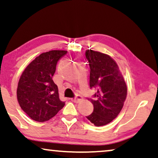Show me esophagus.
<instances>
[{"mask_svg": "<svg viewBox=\"0 0 158 158\" xmlns=\"http://www.w3.org/2000/svg\"><path fill=\"white\" fill-rule=\"evenodd\" d=\"M82 100H83V98L81 95H77L76 97L74 98H71V100L73 102H76V103H78V102H81Z\"/></svg>", "mask_w": 158, "mask_h": 158, "instance_id": "1", "label": "esophagus"}]
</instances>
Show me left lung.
<instances>
[{
	"instance_id": "obj_1",
	"label": "left lung",
	"mask_w": 158,
	"mask_h": 158,
	"mask_svg": "<svg viewBox=\"0 0 158 158\" xmlns=\"http://www.w3.org/2000/svg\"><path fill=\"white\" fill-rule=\"evenodd\" d=\"M90 65V87L97 89L93 112L87 118L95 126L108 124L120 113L126 99L127 88L118 64L108 55L87 50Z\"/></svg>"
}]
</instances>
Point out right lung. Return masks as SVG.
I'll return each mask as SVG.
<instances>
[{
    "mask_svg": "<svg viewBox=\"0 0 158 158\" xmlns=\"http://www.w3.org/2000/svg\"><path fill=\"white\" fill-rule=\"evenodd\" d=\"M66 51L43 52L30 63L20 77L17 99L21 109L32 120L45 122L65 106L52 77L59 59Z\"/></svg>",
    "mask_w": 158,
    "mask_h": 158,
    "instance_id": "1",
    "label": "right lung"
}]
</instances>
